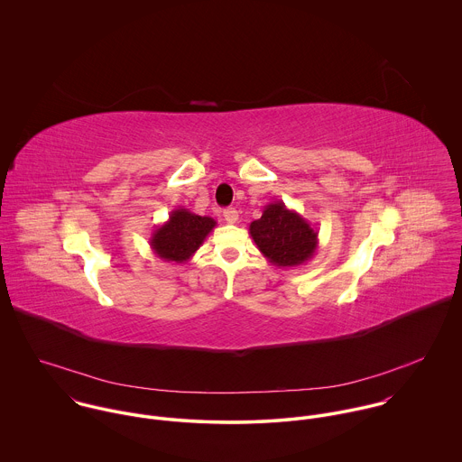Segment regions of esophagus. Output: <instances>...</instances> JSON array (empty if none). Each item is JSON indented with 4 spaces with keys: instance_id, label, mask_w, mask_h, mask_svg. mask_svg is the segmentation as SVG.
<instances>
[{
    "instance_id": "esophagus-1",
    "label": "esophagus",
    "mask_w": 462,
    "mask_h": 462,
    "mask_svg": "<svg viewBox=\"0 0 462 462\" xmlns=\"http://www.w3.org/2000/svg\"><path fill=\"white\" fill-rule=\"evenodd\" d=\"M224 220L227 224H235L238 220V211L235 208H226L224 209Z\"/></svg>"
}]
</instances>
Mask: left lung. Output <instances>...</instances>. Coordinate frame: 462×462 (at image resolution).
<instances>
[{
	"instance_id": "8db88e82",
	"label": "left lung",
	"mask_w": 462,
	"mask_h": 462,
	"mask_svg": "<svg viewBox=\"0 0 462 462\" xmlns=\"http://www.w3.org/2000/svg\"><path fill=\"white\" fill-rule=\"evenodd\" d=\"M249 235L260 253L276 267H300L317 251L319 231L283 200L263 208L258 220L251 222Z\"/></svg>"
}]
</instances>
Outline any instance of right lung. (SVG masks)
Returning a JSON list of instances; mask_svg holds the SVG:
<instances>
[{"instance_id":"1","label":"right lung","mask_w":462,"mask_h":462,"mask_svg":"<svg viewBox=\"0 0 462 462\" xmlns=\"http://www.w3.org/2000/svg\"><path fill=\"white\" fill-rule=\"evenodd\" d=\"M215 226L217 222L211 217H200L184 208H177L162 226L155 227L151 236V249L162 262L186 263Z\"/></svg>"}]
</instances>
